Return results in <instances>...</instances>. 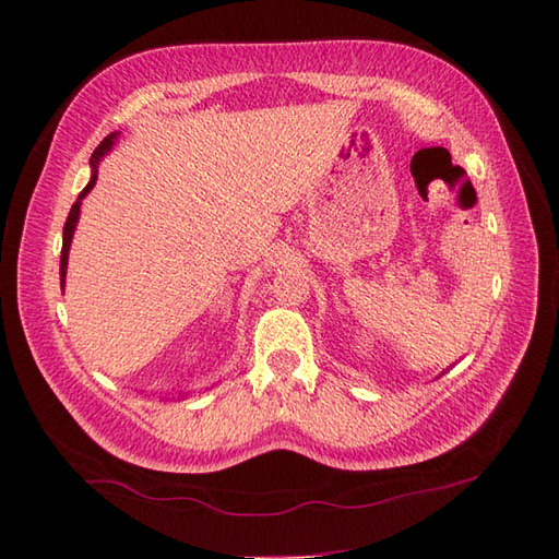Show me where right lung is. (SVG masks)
Wrapping results in <instances>:
<instances>
[{
  "label": "right lung",
  "mask_w": 559,
  "mask_h": 559,
  "mask_svg": "<svg viewBox=\"0 0 559 559\" xmlns=\"http://www.w3.org/2000/svg\"><path fill=\"white\" fill-rule=\"evenodd\" d=\"M117 136H120V132H112V134H108V136H105V139L100 141L98 148L93 151V156H91V180H88V185H86V187H83V192L79 194V199L74 201V206H71L69 216H67V223H64V237H62V257H59V283H62V290H64V276H67L69 247H71V237H74V230H76V223H79L81 201H83V197H86V194L91 192L93 185H96V180H98V163H100V158L105 156V153H108V151L115 146Z\"/></svg>",
  "instance_id": "1"
}]
</instances>
